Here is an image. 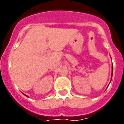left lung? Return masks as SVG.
Masks as SVG:
<instances>
[{
	"label": "left lung",
	"instance_id": "1",
	"mask_svg": "<svg viewBox=\"0 0 124 124\" xmlns=\"http://www.w3.org/2000/svg\"><path fill=\"white\" fill-rule=\"evenodd\" d=\"M112 73H113V66H112Z\"/></svg>",
	"mask_w": 124,
	"mask_h": 124
}]
</instances>
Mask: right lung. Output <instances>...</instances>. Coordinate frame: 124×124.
<instances>
[{"mask_svg":"<svg viewBox=\"0 0 124 124\" xmlns=\"http://www.w3.org/2000/svg\"><path fill=\"white\" fill-rule=\"evenodd\" d=\"M25 96H27V97H28V96H27V95H25Z\"/></svg>","mask_w":124,"mask_h":124,"instance_id":"add662e5","label":"right lung"}]
</instances>
